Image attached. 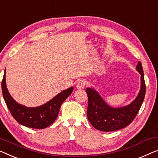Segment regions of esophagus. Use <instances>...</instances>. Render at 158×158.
<instances>
[{
  "instance_id": "1",
  "label": "esophagus",
  "mask_w": 158,
  "mask_h": 158,
  "mask_svg": "<svg viewBox=\"0 0 158 158\" xmlns=\"http://www.w3.org/2000/svg\"><path fill=\"white\" fill-rule=\"evenodd\" d=\"M84 86H85V81L84 80H79V81L77 82L76 87L78 89H83Z\"/></svg>"
}]
</instances>
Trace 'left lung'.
Returning <instances> with one entry per match:
<instances>
[{
  "label": "left lung",
  "instance_id": "obj_1",
  "mask_svg": "<svg viewBox=\"0 0 158 158\" xmlns=\"http://www.w3.org/2000/svg\"><path fill=\"white\" fill-rule=\"evenodd\" d=\"M136 70L141 75L140 89L136 98L130 104L121 107H112L106 104L94 88H86L88 96L87 117L92 125L103 132L116 131L128 126L136 117L143 104L146 86L144 73L140 61Z\"/></svg>",
  "mask_w": 158,
  "mask_h": 158
}]
</instances>
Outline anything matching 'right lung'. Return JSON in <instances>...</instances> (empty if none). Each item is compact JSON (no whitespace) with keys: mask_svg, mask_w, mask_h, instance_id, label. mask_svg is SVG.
I'll use <instances>...</instances> for the list:
<instances>
[{"mask_svg":"<svg viewBox=\"0 0 158 158\" xmlns=\"http://www.w3.org/2000/svg\"><path fill=\"white\" fill-rule=\"evenodd\" d=\"M1 86L4 100L13 118L22 125L34 129H44L54 123L62 103L74 89L72 86L59 93L44 104L35 107H28L15 102L10 94L6 86V70Z\"/></svg>","mask_w":158,"mask_h":158,"instance_id":"right-lung-1","label":"right lung"}]
</instances>
